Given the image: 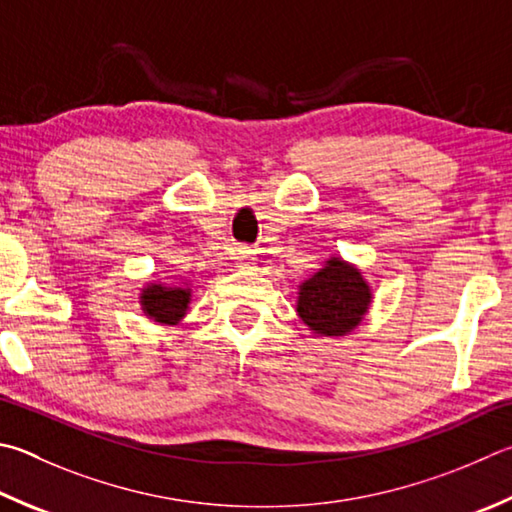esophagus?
I'll return each instance as SVG.
<instances>
[{
	"mask_svg": "<svg viewBox=\"0 0 512 512\" xmlns=\"http://www.w3.org/2000/svg\"><path fill=\"white\" fill-rule=\"evenodd\" d=\"M237 264H239V268H253V264H255V255H253V250L241 248V250H239V255H237Z\"/></svg>",
	"mask_w": 512,
	"mask_h": 512,
	"instance_id": "1",
	"label": "esophagus"
}]
</instances>
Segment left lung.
Instances as JSON below:
<instances>
[{"mask_svg":"<svg viewBox=\"0 0 512 512\" xmlns=\"http://www.w3.org/2000/svg\"><path fill=\"white\" fill-rule=\"evenodd\" d=\"M371 288L353 264L331 257L318 273L300 284L297 315L318 336H347L365 318Z\"/></svg>","mask_w":512,"mask_h":512,"instance_id":"1","label":"left lung"}]
</instances>
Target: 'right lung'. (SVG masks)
<instances>
[{"label": "right lung", "mask_w": 512, "mask_h": 512, "mask_svg": "<svg viewBox=\"0 0 512 512\" xmlns=\"http://www.w3.org/2000/svg\"><path fill=\"white\" fill-rule=\"evenodd\" d=\"M192 291L181 286H165L159 282L147 284L141 291V306L145 315L159 324H179L190 309Z\"/></svg>", "instance_id": "right-lung-1"}]
</instances>
